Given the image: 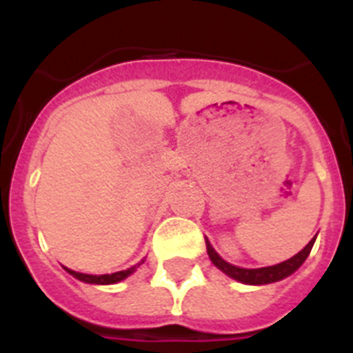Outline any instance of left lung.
<instances>
[{"instance_id":"obj_1","label":"left lung","mask_w":353,"mask_h":353,"mask_svg":"<svg viewBox=\"0 0 353 353\" xmlns=\"http://www.w3.org/2000/svg\"><path fill=\"white\" fill-rule=\"evenodd\" d=\"M205 242H207V252L208 256H210L212 263H214L217 269L223 270L224 274H228V276L236 279V281L245 283V285H269V283L281 281V279L288 277L290 274L295 272V270L304 263L305 258L310 256L311 249H313L314 239H311L310 244L305 245L299 254L290 258V260L283 261V263L272 265V267H261V269H240V267H235V265L226 263V261L214 251V248H212L210 242H208L207 239H205Z\"/></svg>"}]
</instances>
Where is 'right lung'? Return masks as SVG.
<instances>
[{"mask_svg": "<svg viewBox=\"0 0 353 353\" xmlns=\"http://www.w3.org/2000/svg\"><path fill=\"white\" fill-rule=\"evenodd\" d=\"M138 269V265H134L130 269L127 270H120V272H113V274H102V276H92V274H81L76 272V270L67 269L68 274H72L74 277H77L79 281L84 283H92V285H113V283L121 281V279H125L127 276L134 272V270Z\"/></svg>", "mask_w": 353, "mask_h": 353, "instance_id": "obj_1", "label": "right lung"}]
</instances>
